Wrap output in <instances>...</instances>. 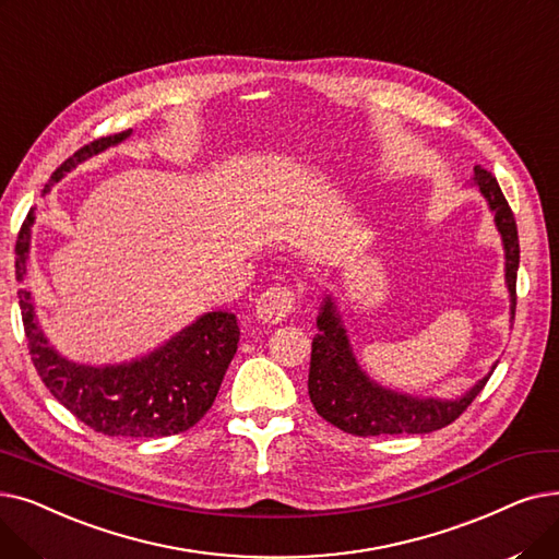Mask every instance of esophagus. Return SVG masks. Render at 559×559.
<instances>
[{
  "instance_id": "1",
  "label": "esophagus",
  "mask_w": 559,
  "mask_h": 559,
  "mask_svg": "<svg viewBox=\"0 0 559 559\" xmlns=\"http://www.w3.org/2000/svg\"><path fill=\"white\" fill-rule=\"evenodd\" d=\"M298 290L286 284H275L263 290L257 300V316L263 323H280L296 309Z\"/></svg>"
}]
</instances>
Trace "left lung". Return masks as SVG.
Segmentation results:
<instances>
[{
    "label": "left lung",
    "mask_w": 559,
    "mask_h": 559,
    "mask_svg": "<svg viewBox=\"0 0 559 559\" xmlns=\"http://www.w3.org/2000/svg\"><path fill=\"white\" fill-rule=\"evenodd\" d=\"M473 183L491 209L504 248V282L510 290L512 318L516 311V271H519V231L512 209L504 200L496 177L475 166ZM318 334L311 341L309 397L328 423L357 437L380 435H428L460 418L475 395L485 389L491 373L468 389L457 401L416 397L397 393L370 380L357 364L350 338L345 334L332 296H325L318 313Z\"/></svg>",
    "instance_id": "1"
}]
</instances>
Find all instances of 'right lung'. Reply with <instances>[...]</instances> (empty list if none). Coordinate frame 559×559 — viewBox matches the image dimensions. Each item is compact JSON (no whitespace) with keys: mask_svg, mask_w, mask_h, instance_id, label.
Listing matches in <instances>:
<instances>
[{"mask_svg":"<svg viewBox=\"0 0 559 559\" xmlns=\"http://www.w3.org/2000/svg\"><path fill=\"white\" fill-rule=\"evenodd\" d=\"M129 134L131 129L76 150L51 173L43 193L86 158L118 145ZM34 221L32 209L15 241V280L20 284L26 277ZM17 300L29 355L43 384L70 414L109 437L154 439L193 428L214 405L241 336L234 313L211 311L147 357L116 366H86L61 357L47 343L29 290L20 288Z\"/></svg>","mask_w":559,"mask_h":559,"instance_id":"obj_1","label":"right lung"}]
</instances>
